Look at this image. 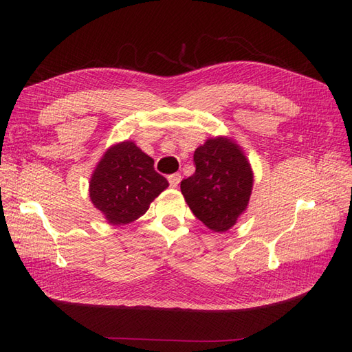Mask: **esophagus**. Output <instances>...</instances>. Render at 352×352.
<instances>
[{
    "mask_svg": "<svg viewBox=\"0 0 352 352\" xmlns=\"http://www.w3.org/2000/svg\"><path fill=\"white\" fill-rule=\"evenodd\" d=\"M180 180H182V176H180L179 173H173L168 176V184L172 188H176L180 184Z\"/></svg>",
    "mask_w": 352,
    "mask_h": 352,
    "instance_id": "esophagus-1",
    "label": "esophagus"
}]
</instances>
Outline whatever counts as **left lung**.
I'll return each mask as SVG.
<instances>
[{
  "label": "left lung",
  "instance_id": "left-lung-1",
  "mask_svg": "<svg viewBox=\"0 0 352 352\" xmlns=\"http://www.w3.org/2000/svg\"><path fill=\"white\" fill-rule=\"evenodd\" d=\"M194 163L195 173L180 182V190L198 220L211 230L225 232L248 206L251 166L226 138H212L197 148Z\"/></svg>",
  "mask_w": 352,
  "mask_h": 352
}]
</instances>
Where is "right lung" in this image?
I'll use <instances>...</instances> for the list:
<instances>
[{
	"label": "right lung",
	"mask_w": 352,
	"mask_h": 352,
	"mask_svg": "<svg viewBox=\"0 0 352 352\" xmlns=\"http://www.w3.org/2000/svg\"><path fill=\"white\" fill-rule=\"evenodd\" d=\"M167 186L154 160L126 141L104 154L91 177L89 195L110 223L126 225L141 217Z\"/></svg>",
	"instance_id": "obj_1"
}]
</instances>
